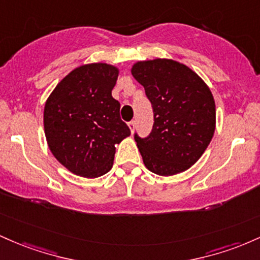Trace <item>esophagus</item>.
<instances>
[{
  "instance_id": "34e87169",
  "label": "esophagus",
  "mask_w": 260,
  "mask_h": 260,
  "mask_svg": "<svg viewBox=\"0 0 260 260\" xmlns=\"http://www.w3.org/2000/svg\"><path fill=\"white\" fill-rule=\"evenodd\" d=\"M127 125H129L131 134H134V130H135V121H130Z\"/></svg>"
}]
</instances>
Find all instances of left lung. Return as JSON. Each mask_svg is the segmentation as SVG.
Returning a JSON list of instances; mask_svg holds the SVG:
<instances>
[{"instance_id": "8db88e82", "label": "left lung", "mask_w": 260, "mask_h": 260, "mask_svg": "<svg viewBox=\"0 0 260 260\" xmlns=\"http://www.w3.org/2000/svg\"><path fill=\"white\" fill-rule=\"evenodd\" d=\"M131 74L153 108L150 136L135 141L146 168L163 177L182 173L203 156L216 127V107L197 72L172 59L138 61Z\"/></svg>"}]
</instances>
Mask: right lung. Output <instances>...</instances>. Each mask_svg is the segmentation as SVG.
<instances>
[{
    "instance_id": "obj_1",
    "label": "right lung",
    "mask_w": 260,
    "mask_h": 260,
    "mask_svg": "<svg viewBox=\"0 0 260 260\" xmlns=\"http://www.w3.org/2000/svg\"><path fill=\"white\" fill-rule=\"evenodd\" d=\"M119 69L106 62L76 67L57 83L44 107V131L51 153L76 176L98 178L113 167L115 145L130 129L112 97Z\"/></svg>"
}]
</instances>
